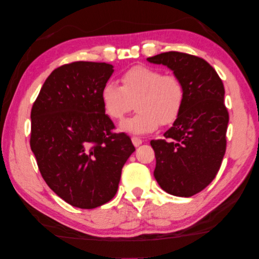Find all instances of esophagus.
Returning <instances> with one entry per match:
<instances>
[{"label":"esophagus","instance_id":"esophagus-1","mask_svg":"<svg viewBox=\"0 0 259 259\" xmlns=\"http://www.w3.org/2000/svg\"><path fill=\"white\" fill-rule=\"evenodd\" d=\"M132 142H133V144H134L135 147H139V146H141V144H142V140L140 139V138L133 137V138H132Z\"/></svg>","mask_w":259,"mask_h":259}]
</instances>
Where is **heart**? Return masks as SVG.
<instances>
[{
  "label": "heart",
  "mask_w": 259,
  "mask_h": 259,
  "mask_svg": "<svg viewBox=\"0 0 259 259\" xmlns=\"http://www.w3.org/2000/svg\"><path fill=\"white\" fill-rule=\"evenodd\" d=\"M121 86L112 80L103 84L100 99L112 120H121L137 104L138 112L122 121L121 128L134 134L151 133L158 126H169L179 119L185 100L182 79L164 74L158 68L134 66L120 76Z\"/></svg>",
  "instance_id": "heart-1"
}]
</instances>
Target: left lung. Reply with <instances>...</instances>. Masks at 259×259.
<instances>
[{"label": "left lung", "mask_w": 259, "mask_h": 259, "mask_svg": "<svg viewBox=\"0 0 259 259\" xmlns=\"http://www.w3.org/2000/svg\"><path fill=\"white\" fill-rule=\"evenodd\" d=\"M148 61L165 65L183 81L182 112L164 134L152 140L155 179L162 190L178 197H192L211 183L226 150L229 111L219 74L202 58L164 52Z\"/></svg>", "instance_id": "left-lung-1"}]
</instances>
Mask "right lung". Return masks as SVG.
<instances>
[{
    "label": "right lung",
    "instance_id": "1",
    "mask_svg": "<svg viewBox=\"0 0 259 259\" xmlns=\"http://www.w3.org/2000/svg\"><path fill=\"white\" fill-rule=\"evenodd\" d=\"M112 72L106 62L58 67L30 112V148L40 175L54 193L83 209L115 197L122 166L135 151L130 137L115 132L100 99Z\"/></svg>",
    "mask_w": 259,
    "mask_h": 259
}]
</instances>
